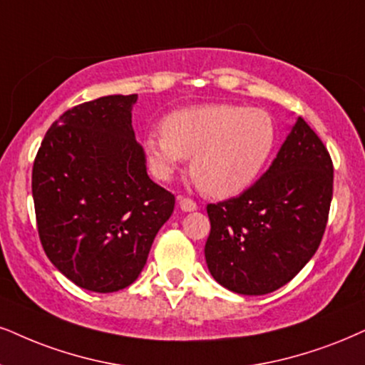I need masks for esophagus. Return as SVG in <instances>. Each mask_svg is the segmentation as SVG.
Listing matches in <instances>:
<instances>
[{
    "label": "esophagus",
    "mask_w": 365,
    "mask_h": 365,
    "mask_svg": "<svg viewBox=\"0 0 365 365\" xmlns=\"http://www.w3.org/2000/svg\"><path fill=\"white\" fill-rule=\"evenodd\" d=\"M179 206H181L182 211H195L197 208V205L195 201L191 200V197H179Z\"/></svg>",
    "instance_id": "1"
}]
</instances>
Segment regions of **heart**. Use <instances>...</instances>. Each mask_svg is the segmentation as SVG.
Wrapping results in <instances>:
<instances>
[{"label":"heart","mask_w":365,"mask_h":365,"mask_svg":"<svg viewBox=\"0 0 365 365\" xmlns=\"http://www.w3.org/2000/svg\"><path fill=\"white\" fill-rule=\"evenodd\" d=\"M276 143L277 128L267 111L227 103L174 111L160 132L145 138L148 159L160 178L192 157V179L215 197L247 190L271 159Z\"/></svg>","instance_id":"obj_1"}]
</instances>
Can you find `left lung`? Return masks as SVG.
Here are the masks:
<instances>
[{
    "label": "left lung",
    "instance_id": "left-lung-1",
    "mask_svg": "<svg viewBox=\"0 0 365 365\" xmlns=\"http://www.w3.org/2000/svg\"><path fill=\"white\" fill-rule=\"evenodd\" d=\"M334 196V162L298 118L269 169L230 200L210 203L205 257L211 276L238 294L282 287L322 244Z\"/></svg>",
    "mask_w": 365,
    "mask_h": 365
}]
</instances>
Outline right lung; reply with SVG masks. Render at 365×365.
<instances>
[{
  "label": "right lung",
  "instance_id": "right-lung-1",
  "mask_svg": "<svg viewBox=\"0 0 365 365\" xmlns=\"http://www.w3.org/2000/svg\"><path fill=\"white\" fill-rule=\"evenodd\" d=\"M137 94L81 103L45 133L31 170L37 230L67 279L94 292L132 284L174 211L173 192L147 175L135 140Z\"/></svg>",
  "mask_w": 365,
  "mask_h": 365
}]
</instances>
